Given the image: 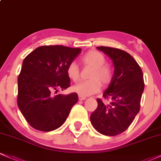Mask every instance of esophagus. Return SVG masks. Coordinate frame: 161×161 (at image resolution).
<instances>
[{
  "instance_id": "34e87169",
  "label": "esophagus",
  "mask_w": 161,
  "mask_h": 161,
  "mask_svg": "<svg viewBox=\"0 0 161 161\" xmlns=\"http://www.w3.org/2000/svg\"><path fill=\"white\" fill-rule=\"evenodd\" d=\"M79 99L80 100V101H83V100L86 99V97H85V96H82V95H79Z\"/></svg>"
}]
</instances>
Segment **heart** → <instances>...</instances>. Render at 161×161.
<instances>
[{"label":"heart","mask_w":161,"mask_h":161,"mask_svg":"<svg viewBox=\"0 0 161 161\" xmlns=\"http://www.w3.org/2000/svg\"><path fill=\"white\" fill-rule=\"evenodd\" d=\"M81 62L84 66H90L91 79L79 82L73 87V90L82 96H89L97 93L103 86H108L112 82L114 71L111 66L105 64L106 58L103 53L95 50H91L81 57ZM66 74L73 82H78L80 78V70L75 62L68 64Z\"/></svg>","instance_id":"heart-1"}]
</instances>
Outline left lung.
<instances>
[{
    "label": "left lung",
    "instance_id": "1",
    "mask_svg": "<svg viewBox=\"0 0 161 161\" xmlns=\"http://www.w3.org/2000/svg\"><path fill=\"white\" fill-rule=\"evenodd\" d=\"M97 48L112 59L114 74L103 94L104 98L110 101L106 104L97 98V108L90 119L100 133L115 136L126 130L139 112L145 88L143 73L136 60L126 51L104 46Z\"/></svg>",
    "mask_w": 161,
    "mask_h": 161
}]
</instances>
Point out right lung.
Returning <instances> with one entry per match:
<instances>
[{
  "label": "right lung",
  "mask_w": 161,
  "mask_h": 161,
  "mask_svg": "<svg viewBox=\"0 0 161 161\" xmlns=\"http://www.w3.org/2000/svg\"><path fill=\"white\" fill-rule=\"evenodd\" d=\"M81 51V48L62 45H45L24 59L18 76L17 104L32 128L50 132L66 121L78 101V95L55 94L70 86L66 68Z\"/></svg>",
  "instance_id": "obj_1"
}]
</instances>
